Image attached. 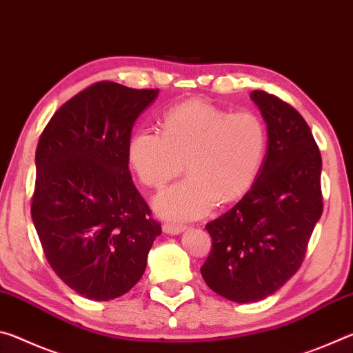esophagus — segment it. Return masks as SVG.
Wrapping results in <instances>:
<instances>
[{
    "label": "esophagus",
    "instance_id": "esophagus-1",
    "mask_svg": "<svg viewBox=\"0 0 353 353\" xmlns=\"http://www.w3.org/2000/svg\"><path fill=\"white\" fill-rule=\"evenodd\" d=\"M162 229L166 235H179V234H182L187 227L182 224H163Z\"/></svg>",
    "mask_w": 353,
    "mask_h": 353
}]
</instances>
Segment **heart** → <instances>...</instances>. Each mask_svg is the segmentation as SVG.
Masks as SVG:
<instances>
[{
	"mask_svg": "<svg viewBox=\"0 0 353 353\" xmlns=\"http://www.w3.org/2000/svg\"><path fill=\"white\" fill-rule=\"evenodd\" d=\"M268 148L263 119L252 112L230 113L204 101L172 107L162 134L140 129L128 143L129 163L140 181L160 188L188 172L154 198L166 219L204 216L221 202L240 198L252 187Z\"/></svg>",
	"mask_w": 353,
	"mask_h": 353,
	"instance_id": "heart-1",
	"label": "heart"
}]
</instances>
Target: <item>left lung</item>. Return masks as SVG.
I'll list each match as a JSON object with an SVG mask.
<instances>
[{"label": "left lung", "instance_id": "left-lung-1", "mask_svg": "<svg viewBox=\"0 0 353 353\" xmlns=\"http://www.w3.org/2000/svg\"><path fill=\"white\" fill-rule=\"evenodd\" d=\"M250 99L266 123L265 159L243 199L205 225L213 243L201 268L208 288L238 303L294 276L322 214V160L307 121L274 94L254 90Z\"/></svg>", "mask_w": 353, "mask_h": 353}]
</instances>
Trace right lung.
Listing matches in <instances>:
<instances>
[{
  "label": "right lung",
  "mask_w": 353,
  "mask_h": 353,
  "mask_svg": "<svg viewBox=\"0 0 353 353\" xmlns=\"http://www.w3.org/2000/svg\"><path fill=\"white\" fill-rule=\"evenodd\" d=\"M157 97L159 90L98 82L67 101L40 135L35 230L57 276L92 301L126 294L162 234L128 159L135 119Z\"/></svg>",
  "instance_id": "obj_1"
}]
</instances>
